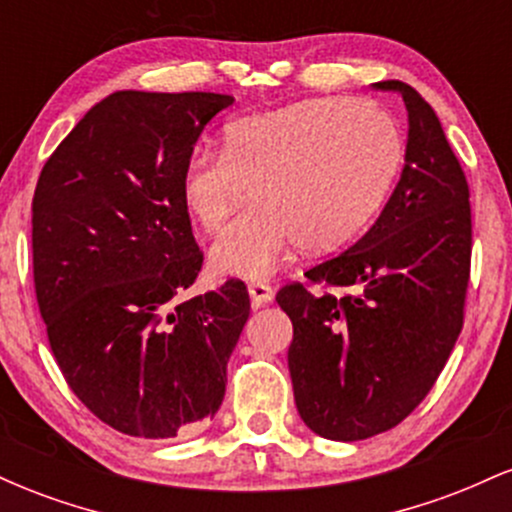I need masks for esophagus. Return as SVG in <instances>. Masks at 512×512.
<instances>
[{
    "label": "esophagus",
    "instance_id": "1",
    "mask_svg": "<svg viewBox=\"0 0 512 512\" xmlns=\"http://www.w3.org/2000/svg\"><path fill=\"white\" fill-rule=\"evenodd\" d=\"M248 293H250V301L255 308L274 301V289L269 284H264V281H252V284L248 286Z\"/></svg>",
    "mask_w": 512,
    "mask_h": 512
}]
</instances>
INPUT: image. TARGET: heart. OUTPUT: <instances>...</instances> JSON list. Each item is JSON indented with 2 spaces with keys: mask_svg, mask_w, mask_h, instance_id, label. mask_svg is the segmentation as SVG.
Wrapping results in <instances>:
<instances>
[{
  "mask_svg": "<svg viewBox=\"0 0 512 512\" xmlns=\"http://www.w3.org/2000/svg\"><path fill=\"white\" fill-rule=\"evenodd\" d=\"M402 163L390 115L366 101L313 98L240 117L219 156L197 149L180 175L192 221L216 233L243 202L252 207L209 252L223 276L267 279L301 245L310 255L344 248L383 207Z\"/></svg>",
  "mask_w": 512,
  "mask_h": 512,
  "instance_id": "b5f03b06",
  "label": "heart"
}]
</instances>
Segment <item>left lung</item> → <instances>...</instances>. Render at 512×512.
<instances>
[{"label": "left lung", "instance_id": "8db88e82", "mask_svg": "<svg viewBox=\"0 0 512 512\" xmlns=\"http://www.w3.org/2000/svg\"><path fill=\"white\" fill-rule=\"evenodd\" d=\"M409 115L399 182L378 221L342 255L308 269L310 284L276 293L293 322L289 370L305 426L330 440L390 431L421 404L462 330L472 260V209L438 115L404 81Z\"/></svg>", "mask_w": 512, "mask_h": 512}]
</instances>
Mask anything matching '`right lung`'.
Here are the masks:
<instances>
[{
	"instance_id": "right-lung-1",
	"label": "right lung",
	"mask_w": 512,
	"mask_h": 512,
	"mask_svg": "<svg viewBox=\"0 0 512 512\" xmlns=\"http://www.w3.org/2000/svg\"><path fill=\"white\" fill-rule=\"evenodd\" d=\"M233 96L115 91L48 158L33 195V281L64 380L127 436H190L219 411L250 317L243 281L178 303L202 250L180 175Z\"/></svg>"
}]
</instances>
